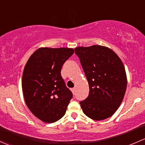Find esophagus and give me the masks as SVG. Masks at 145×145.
<instances>
[{"label": "esophagus", "instance_id": "1", "mask_svg": "<svg viewBox=\"0 0 145 145\" xmlns=\"http://www.w3.org/2000/svg\"><path fill=\"white\" fill-rule=\"evenodd\" d=\"M71 92H72V93L73 94H75V92H76V90H75V88H72L71 89Z\"/></svg>", "mask_w": 145, "mask_h": 145}]
</instances>
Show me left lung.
Returning a JSON list of instances; mask_svg holds the SVG:
<instances>
[{"mask_svg":"<svg viewBox=\"0 0 145 145\" xmlns=\"http://www.w3.org/2000/svg\"><path fill=\"white\" fill-rule=\"evenodd\" d=\"M79 57L89 84V95L80 102L83 113L91 119L102 121L112 116L123 100L127 88L125 67L110 48L94 45L78 47Z\"/></svg>","mask_w":145,"mask_h":145,"instance_id":"8db88e82","label":"left lung"}]
</instances>
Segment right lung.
<instances>
[{
  "mask_svg": "<svg viewBox=\"0 0 145 145\" xmlns=\"http://www.w3.org/2000/svg\"><path fill=\"white\" fill-rule=\"evenodd\" d=\"M69 48H40L25 64L22 79L23 95L31 113L44 123L63 117L72 93L61 76L63 64L74 54Z\"/></svg>",
  "mask_w": 145,
  "mask_h": 145,
  "instance_id": "right-lung-1",
  "label": "right lung"
}]
</instances>
